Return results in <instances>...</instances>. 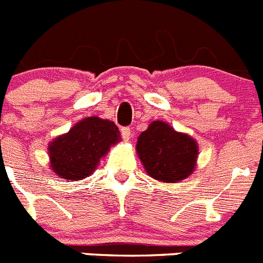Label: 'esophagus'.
I'll list each match as a JSON object with an SVG mask.
<instances>
[{"label":"esophagus","instance_id":"1","mask_svg":"<svg viewBox=\"0 0 263 263\" xmlns=\"http://www.w3.org/2000/svg\"><path fill=\"white\" fill-rule=\"evenodd\" d=\"M121 137L124 138V141H130V138H132V130L129 129V127H122L121 129Z\"/></svg>","mask_w":263,"mask_h":263}]
</instances>
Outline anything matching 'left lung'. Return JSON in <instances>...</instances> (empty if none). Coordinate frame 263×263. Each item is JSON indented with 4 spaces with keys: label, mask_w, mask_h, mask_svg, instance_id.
Instances as JSON below:
<instances>
[{
    "label": "left lung",
    "mask_w": 263,
    "mask_h": 263,
    "mask_svg": "<svg viewBox=\"0 0 263 263\" xmlns=\"http://www.w3.org/2000/svg\"><path fill=\"white\" fill-rule=\"evenodd\" d=\"M136 148L148 175L164 183H178L191 175L199 152L192 137L175 132L163 121L148 125L139 134Z\"/></svg>",
    "instance_id": "left-lung-1"
}]
</instances>
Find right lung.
<instances>
[{"mask_svg":"<svg viewBox=\"0 0 263 263\" xmlns=\"http://www.w3.org/2000/svg\"><path fill=\"white\" fill-rule=\"evenodd\" d=\"M120 139L115 122L99 117L84 118L48 145L51 168L63 179L81 180L93 173L100 159Z\"/></svg>","mask_w":263,"mask_h":263,"instance_id":"add662e5","label":"right lung"}]
</instances>
